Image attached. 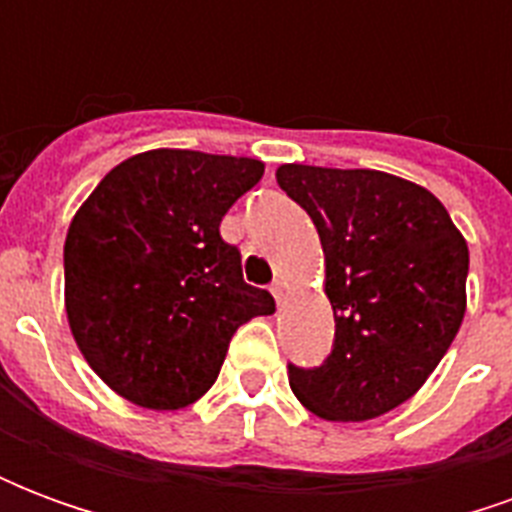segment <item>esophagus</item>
I'll list each match as a JSON object with an SVG mask.
<instances>
[{"label":"esophagus","mask_w":512,"mask_h":512,"mask_svg":"<svg viewBox=\"0 0 512 512\" xmlns=\"http://www.w3.org/2000/svg\"><path fill=\"white\" fill-rule=\"evenodd\" d=\"M271 296L277 299V304L285 301V282H282V279H274V282H271Z\"/></svg>","instance_id":"34e87169"}]
</instances>
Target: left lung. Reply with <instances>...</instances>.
<instances>
[{
	"instance_id": "8db88e82",
	"label": "left lung",
	"mask_w": 512,
	"mask_h": 512,
	"mask_svg": "<svg viewBox=\"0 0 512 512\" xmlns=\"http://www.w3.org/2000/svg\"><path fill=\"white\" fill-rule=\"evenodd\" d=\"M277 183L321 235L334 310L332 354L288 365L290 389L332 422L381 417L428 381L461 329L466 241L428 189L378 169L282 164Z\"/></svg>"
}]
</instances>
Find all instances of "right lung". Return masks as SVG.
<instances>
[{"instance_id": "1", "label": "right lung", "mask_w": 512, "mask_h": 512, "mask_svg": "<svg viewBox=\"0 0 512 512\" xmlns=\"http://www.w3.org/2000/svg\"><path fill=\"white\" fill-rule=\"evenodd\" d=\"M263 161L147 150L106 175L65 238V310L98 376L136 406L172 411L213 386L238 326L274 299L244 282L222 216Z\"/></svg>"}]
</instances>
